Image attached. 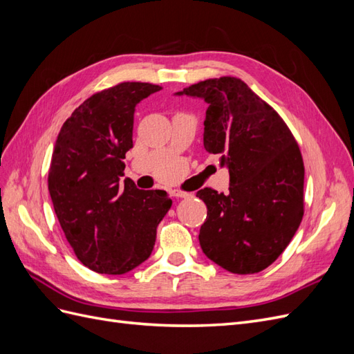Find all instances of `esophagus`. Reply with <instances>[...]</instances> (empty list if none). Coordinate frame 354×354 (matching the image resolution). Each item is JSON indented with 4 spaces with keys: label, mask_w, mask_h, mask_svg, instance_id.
<instances>
[{
    "label": "esophagus",
    "mask_w": 354,
    "mask_h": 354,
    "mask_svg": "<svg viewBox=\"0 0 354 354\" xmlns=\"http://www.w3.org/2000/svg\"><path fill=\"white\" fill-rule=\"evenodd\" d=\"M171 194H173V196H176V198H189L190 196V194H187V192H181L177 189H174Z\"/></svg>",
    "instance_id": "esophagus-1"
}]
</instances>
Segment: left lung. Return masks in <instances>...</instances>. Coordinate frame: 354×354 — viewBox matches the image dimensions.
<instances>
[{
    "mask_svg": "<svg viewBox=\"0 0 354 354\" xmlns=\"http://www.w3.org/2000/svg\"><path fill=\"white\" fill-rule=\"evenodd\" d=\"M176 95L208 103L203 147L229 169L226 195L201 189L208 208L199 243L227 272L264 270L291 242L304 214V164L277 112L243 81H201Z\"/></svg>",
    "mask_w": 354,
    "mask_h": 354,
    "instance_id": "1",
    "label": "left lung"
}]
</instances>
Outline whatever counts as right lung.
Returning <instances> with one entry per match:
<instances>
[{
	"instance_id": "add662e5",
	"label": "right lung",
	"mask_w": 354,
	"mask_h": 354,
	"mask_svg": "<svg viewBox=\"0 0 354 354\" xmlns=\"http://www.w3.org/2000/svg\"><path fill=\"white\" fill-rule=\"evenodd\" d=\"M159 90L121 82L95 93L57 136L48 173L53 207L75 255L97 273L124 274L146 261L173 205L164 190H140L130 178L120 183L136 106Z\"/></svg>"
}]
</instances>
